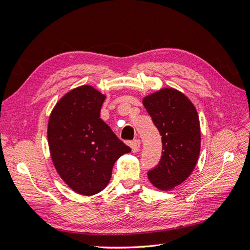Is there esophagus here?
Masks as SVG:
<instances>
[{"label":"esophagus","instance_id":"1","mask_svg":"<svg viewBox=\"0 0 250 250\" xmlns=\"http://www.w3.org/2000/svg\"><path fill=\"white\" fill-rule=\"evenodd\" d=\"M130 146L132 149V152H138V151L140 150V147H141V141L138 139L133 140L130 144Z\"/></svg>","mask_w":250,"mask_h":250}]
</instances>
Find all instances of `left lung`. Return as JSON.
Wrapping results in <instances>:
<instances>
[{
    "label": "left lung",
    "instance_id": "obj_1",
    "mask_svg": "<svg viewBox=\"0 0 250 250\" xmlns=\"http://www.w3.org/2000/svg\"><path fill=\"white\" fill-rule=\"evenodd\" d=\"M143 104L162 135V157L148 178L160 190L168 191L185 181L200 152L197 111L188 98L174 88H163L144 98Z\"/></svg>",
    "mask_w": 250,
    "mask_h": 250
}]
</instances>
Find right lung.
<instances>
[{
	"mask_svg": "<svg viewBox=\"0 0 250 250\" xmlns=\"http://www.w3.org/2000/svg\"><path fill=\"white\" fill-rule=\"evenodd\" d=\"M104 100L92 86L77 87L59 100L49 119L53 164L72 190L86 196L101 192L118 158L131 151L100 118Z\"/></svg>",
	"mask_w": 250,
	"mask_h": 250,
	"instance_id": "add662e5",
	"label": "right lung"
}]
</instances>
